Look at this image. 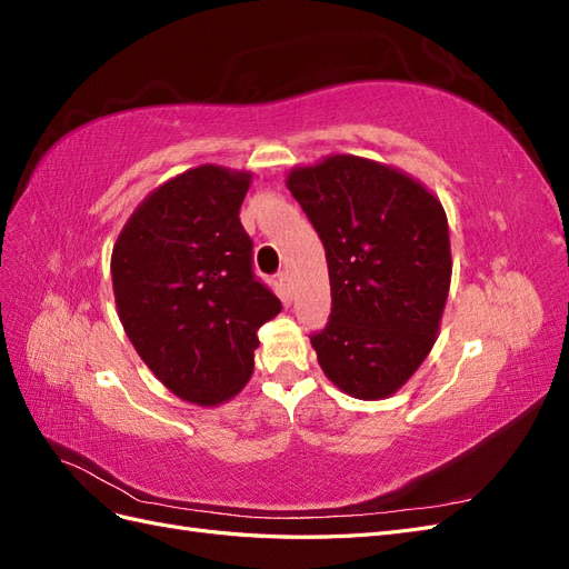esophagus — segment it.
Segmentation results:
<instances>
[{
  "label": "esophagus",
  "instance_id": "1",
  "mask_svg": "<svg viewBox=\"0 0 569 569\" xmlns=\"http://www.w3.org/2000/svg\"><path fill=\"white\" fill-rule=\"evenodd\" d=\"M278 280H280V287H282L284 295H289V291H291V274H289V270H282L278 274Z\"/></svg>",
  "mask_w": 569,
  "mask_h": 569
}]
</instances>
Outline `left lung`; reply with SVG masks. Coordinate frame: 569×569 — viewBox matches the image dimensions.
I'll use <instances>...</instances> for the list:
<instances>
[{
  "mask_svg": "<svg viewBox=\"0 0 569 569\" xmlns=\"http://www.w3.org/2000/svg\"><path fill=\"white\" fill-rule=\"evenodd\" d=\"M325 247L332 313L311 335L322 372L356 399L401 389L432 351L451 287L441 201L391 166L337 153L287 176Z\"/></svg>",
  "mask_w": 569,
  "mask_h": 569,
  "instance_id": "8db88e82",
  "label": "left lung"
}]
</instances>
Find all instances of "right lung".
Masks as SVG:
<instances>
[{"label":"right lung","mask_w":569,"mask_h":569,"mask_svg":"<svg viewBox=\"0 0 569 569\" xmlns=\"http://www.w3.org/2000/svg\"><path fill=\"white\" fill-rule=\"evenodd\" d=\"M251 173L199 166L137 206L111 253L118 318L134 351L182 401L218 406L253 372L258 327L282 311L253 274L239 222Z\"/></svg>","instance_id":"add662e5"}]
</instances>
